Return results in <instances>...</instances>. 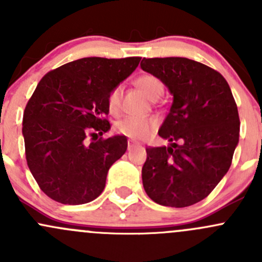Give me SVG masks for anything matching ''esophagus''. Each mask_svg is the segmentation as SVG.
I'll use <instances>...</instances> for the list:
<instances>
[{
	"label": "esophagus",
	"mask_w": 262,
	"mask_h": 262,
	"mask_svg": "<svg viewBox=\"0 0 262 262\" xmlns=\"http://www.w3.org/2000/svg\"><path fill=\"white\" fill-rule=\"evenodd\" d=\"M137 144H138V143H136V142H133V141H130V139H129V141H128V149H132V148L136 147Z\"/></svg>",
	"instance_id": "obj_1"
}]
</instances>
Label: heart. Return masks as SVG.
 <instances>
[{
  "label": "heart",
  "instance_id": "b5f03b06",
  "mask_svg": "<svg viewBox=\"0 0 262 262\" xmlns=\"http://www.w3.org/2000/svg\"><path fill=\"white\" fill-rule=\"evenodd\" d=\"M137 87L142 90L150 100H156L163 94V82L158 76L152 73H143L138 76L134 81ZM107 110L110 114L118 115L121 110V90L119 86L113 87L106 97ZM158 125L157 119L148 116V118H137L128 116L115 124V132L121 136H125L132 139H144L150 133L156 130Z\"/></svg>",
  "mask_w": 262,
  "mask_h": 262
}]
</instances>
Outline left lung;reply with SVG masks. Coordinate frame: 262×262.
Instances as JSON below:
<instances>
[{"instance_id": "8db88e82", "label": "left lung", "mask_w": 262, "mask_h": 262, "mask_svg": "<svg viewBox=\"0 0 262 262\" xmlns=\"http://www.w3.org/2000/svg\"><path fill=\"white\" fill-rule=\"evenodd\" d=\"M141 67L158 76L173 95L158 132L171 144L146 148L144 190L165 207L196 204L229 170L238 143V110L228 82L218 71L187 58H143Z\"/></svg>"}]
</instances>
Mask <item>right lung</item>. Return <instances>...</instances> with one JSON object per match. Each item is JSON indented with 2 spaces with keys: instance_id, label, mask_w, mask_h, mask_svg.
<instances>
[{
  "instance_id": "1",
  "label": "right lung",
  "mask_w": 262,
  "mask_h": 262,
  "mask_svg": "<svg viewBox=\"0 0 262 262\" xmlns=\"http://www.w3.org/2000/svg\"><path fill=\"white\" fill-rule=\"evenodd\" d=\"M141 57H89L49 71L24 110L29 170L41 191L62 204H86L102 192L113 163L125 153V136L110 129L106 97ZM92 142H88V137Z\"/></svg>"
}]
</instances>
